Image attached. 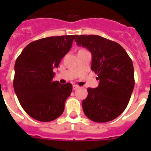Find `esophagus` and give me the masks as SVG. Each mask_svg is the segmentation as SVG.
<instances>
[{
	"mask_svg": "<svg viewBox=\"0 0 151 151\" xmlns=\"http://www.w3.org/2000/svg\"><path fill=\"white\" fill-rule=\"evenodd\" d=\"M80 88V86H79V85H73V90L78 89V88Z\"/></svg>",
	"mask_w": 151,
	"mask_h": 151,
	"instance_id": "obj_1",
	"label": "esophagus"
}]
</instances>
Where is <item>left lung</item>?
<instances>
[{"label":"left lung","instance_id":"1","mask_svg":"<svg viewBox=\"0 0 151 151\" xmlns=\"http://www.w3.org/2000/svg\"><path fill=\"white\" fill-rule=\"evenodd\" d=\"M75 41L91 52L92 70L99 80L98 87L87 89L88 96L82 102L84 113L95 122L112 121L125 110L133 91L131 58L119 44L98 35H80Z\"/></svg>","mask_w":151,"mask_h":151}]
</instances>
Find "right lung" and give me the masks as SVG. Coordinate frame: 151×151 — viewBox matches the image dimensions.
<instances>
[{
	"instance_id": "add662e5",
	"label": "right lung",
	"mask_w": 151,
	"mask_h": 151,
	"mask_svg": "<svg viewBox=\"0 0 151 151\" xmlns=\"http://www.w3.org/2000/svg\"><path fill=\"white\" fill-rule=\"evenodd\" d=\"M78 35L49 37L29 43L15 64L14 90L27 114L39 122L56 119L63 113L72 85L54 81L53 69L70 51Z\"/></svg>"
}]
</instances>
